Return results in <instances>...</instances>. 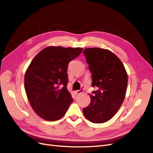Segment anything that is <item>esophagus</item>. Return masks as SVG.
Returning <instances> with one entry per match:
<instances>
[{
    "mask_svg": "<svg viewBox=\"0 0 153 153\" xmlns=\"http://www.w3.org/2000/svg\"><path fill=\"white\" fill-rule=\"evenodd\" d=\"M83 92H84V90L83 89H80V90H77L75 91V93L76 94L78 95V94H81L83 93Z\"/></svg>",
    "mask_w": 153,
    "mask_h": 153,
    "instance_id": "1",
    "label": "esophagus"
}]
</instances>
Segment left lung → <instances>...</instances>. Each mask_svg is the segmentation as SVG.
<instances>
[{
  "instance_id": "1",
  "label": "left lung",
  "mask_w": 153,
  "mask_h": 153,
  "mask_svg": "<svg viewBox=\"0 0 153 153\" xmlns=\"http://www.w3.org/2000/svg\"><path fill=\"white\" fill-rule=\"evenodd\" d=\"M84 53L92 73V86L97 91L91 94V103L83 108L85 117L93 123L112 119L122 105L128 86V75L123 62L111 51L87 48Z\"/></svg>"
}]
</instances>
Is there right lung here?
<instances>
[{
  "instance_id": "obj_1",
  "label": "right lung",
  "mask_w": 153,
  "mask_h": 153,
  "mask_svg": "<svg viewBox=\"0 0 153 153\" xmlns=\"http://www.w3.org/2000/svg\"><path fill=\"white\" fill-rule=\"evenodd\" d=\"M82 48L48 47L32 59L25 74V92L32 109L48 121L62 118L73 102L67 89L68 66Z\"/></svg>"
}]
</instances>
